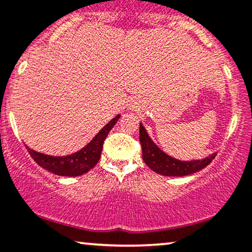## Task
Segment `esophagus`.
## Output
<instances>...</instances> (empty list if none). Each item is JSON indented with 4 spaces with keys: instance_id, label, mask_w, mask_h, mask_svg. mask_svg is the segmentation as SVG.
<instances>
[{
    "instance_id": "obj_1",
    "label": "esophagus",
    "mask_w": 252,
    "mask_h": 252,
    "mask_svg": "<svg viewBox=\"0 0 252 252\" xmlns=\"http://www.w3.org/2000/svg\"><path fill=\"white\" fill-rule=\"evenodd\" d=\"M135 104H136L135 102H132L131 104H130V107H132V108H133V107H135Z\"/></svg>"
}]
</instances>
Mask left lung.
<instances>
[{
	"label": "left lung",
	"instance_id": "obj_1",
	"mask_svg": "<svg viewBox=\"0 0 252 252\" xmlns=\"http://www.w3.org/2000/svg\"><path fill=\"white\" fill-rule=\"evenodd\" d=\"M139 142L142 145L144 163L156 173L166 177H184L195 173L211 164L216 156V154H213L203 159L189 161H183L179 159L172 158L171 156L165 154L163 150H160L155 144L142 123L139 124Z\"/></svg>",
	"mask_w": 252,
	"mask_h": 252
}]
</instances>
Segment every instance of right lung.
<instances>
[{
	"label": "right lung",
	"instance_id": "obj_1",
	"mask_svg": "<svg viewBox=\"0 0 252 252\" xmlns=\"http://www.w3.org/2000/svg\"><path fill=\"white\" fill-rule=\"evenodd\" d=\"M121 115H117L107 123L102 129L98 131L93 139L84 146L81 150L76 151L75 154L63 156V157H55V156H49L40 154V152L31 150L27 146L28 152L36 163L45 170L52 172L57 176L63 177H78L88 172L93 168L97 161L100 160L101 152H102L103 142L108 136V133L113 126H115L119 121Z\"/></svg>",
	"mask_w": 252,
	"mask_h": 252
}]
</instances>
